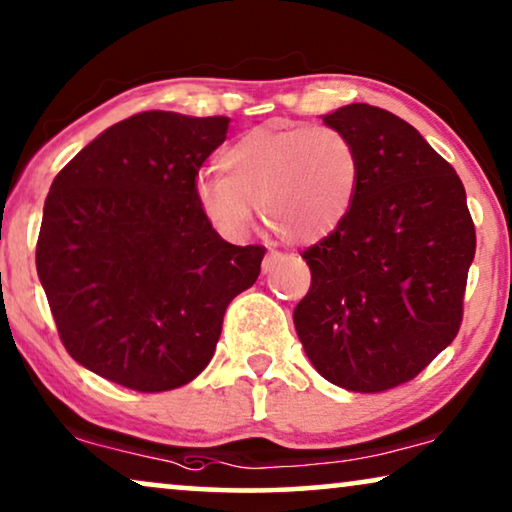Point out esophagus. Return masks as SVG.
<instances>
[{
  "instance_id": "34e87169",
  "label": "esophagus",
  "mask_w": 512,
  "mask_h": 512,
  "mask_svg": "<svg viewBox=\"0 0 512 512\" xmlns=\"http://www.w3.org/2000/svg\"><path fill=\"white\" fill-rule=\"evenodd\" d=\"M280 259H283V255L276 253V250H269V253H266V257L262 259V273H269L273 266L280 262Z\"/></svg>"
}]
</instances>
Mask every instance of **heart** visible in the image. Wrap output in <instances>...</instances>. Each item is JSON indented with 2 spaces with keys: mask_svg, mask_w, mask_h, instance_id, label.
Masks as SVG:
<instances>
[{
  "mask_svg": "<svg viewBox=\"0 0 512 512\" xmlns=\"http://www.w3.org/2000/svg\"><path fill=\"white\" fill-rule=\"evenodd\" d=\"M220 169L225 178L194 181L204 218L229 239H243L259 208L264 225L292 246L334 234L362 181L355 141L325 125L257 127L222 150Z\"/></svg>",
  "mask_w": 512,
  "mask_h": 512,
  "instance_id": "heart-1",
  "label": "heart"
}]
</instances>
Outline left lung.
Here are the masks:
<instances>
[{
    "label": "left lung",
    "mask_w": 512,
    "mask_h": 512,
    "mask_svg": "<svg viewBox=\"0 0 512 512\" xmlns=\"http://www.w3.org/2000/svg\"><path fill=\"white\" fill-rule=\"evenodd\" d=\"M322 120L355 141L362 181L343 225L301 253L294 327L322 378L385 392L457 336L475 227L457 171L399 115L348 104Z\"/></svg>",
    "instance_id": "obj_1"
}]
</instances>
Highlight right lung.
<instances>
[{
    "label": "right lung",
    "mask_w": 512,
    "mask_h": 512,
    "mask_svg": "<svg viewBox=\"0 0 512 512\" xmlns=\"http://www.w3.org/2000/svg\"><path fill=\"white\" fill-rule=\"evenodd\" d=\"M229 118L146 111L115 122L55 176L37 273L64 348L136 392L187 385L266 248L232 246L194 199Z\"/></svg>",
    "instance_id": "obj_1"
}]
</instances>
